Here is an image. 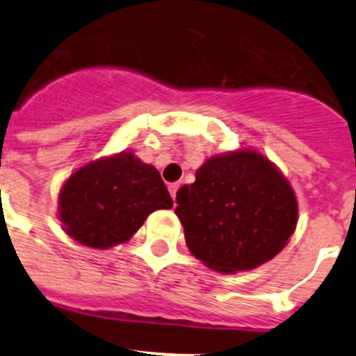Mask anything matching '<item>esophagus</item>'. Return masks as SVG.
<instances>
[{
  "instance_id": "esophagus-1",
  "label": "esophagus",
  "mask_w": 356,
  "mask_h": 356,
  "mask_svg": "<svg viewBox=\"0 0 356 356\" xmlns=\"http://www.w3.org/2000/svg\"><path fill=\"white\" fill-rule=\"evenodd\" d=\"M178 188H180V184H171L169 185V193H171V197L176 201V193H178Z\"/></svg>"
}]
</instances>
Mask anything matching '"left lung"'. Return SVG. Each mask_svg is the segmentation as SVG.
Returning <instances> with one entry per match:
<instances>
[{"label": "left lung", "mask_w": 356, "mask_h": 356, "mask_svg": "<svg viewBox=\"0 0 356 356\" xmlns=\"http://www.w3.org/2000/svg\"><path fill=\"white\" fill-rule=\"evenodd\" d=\"M176 216L196 259L219 273L248 271L284 250L298 201L284 175L257 151L212 156L176 193Z\"/></svg>", "instance_id": "1"}]
</instances>
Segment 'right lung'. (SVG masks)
<instances>
[{
	"instance_id": "1",
	"label": "right lung",
	"mask_w": 356,
	"mask_h": 356,
	"mask_svg": "<svg viewBox=\"0 0 356 356\" xmlns=\"http://www.w3.org/2000/svg\"><path fill=\"white\" fill-rule=\"evenodd\" d=\"M160 172L131 153L96 160L69 176L58 217L83 246L106 250L127 242L151 212L171 209Z\"/></svg>"
}]
</instances>
